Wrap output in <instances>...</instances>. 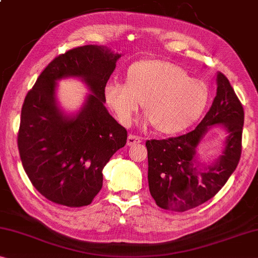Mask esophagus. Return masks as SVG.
I'll return each instance as SVG.
<instances>
[{"instance_id": "esophagus-1", "label": "esophagus", "mask_w": 258, "mask_h": 258, "mask_svg": "<svg viewBox=\"0 0 258 258\" xmlns=\"http://www.w3.org/2000/svg\"><path fill=\"white\" fill-rule=\"evenodd\" d=\"M142 142H143L142 137L135 136V135H129L128 141H126V144H128L129 146H134L136 144H140V143H142Z\"/></svg>"}]
</instances>
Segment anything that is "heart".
Listing matches in <instances>:
<instances>
[{
  "label": "heart",
  "mask_w": 258,
  "mask_h": 258,
  "mask_svg": "<svg viewBox=\"0 0 258 258\" xmlns=\"http://www.w3.org/2000/svg\"><path fill=\"white\" fill-rule=\"evenodd\" d=\"M105 100L121 124H132L141 104L145 123L164 135L181 133L192 125L207 108L209 88L203 81L189 77L175 63L148 58L133 63L125 73V84H106Z\"/></svg>",
  "instance_id": "obj_1"
}]
</instances>
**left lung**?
<instances>
[{"label": "left lung", "mask_w": 258, "mask_h": 258, "mask_svg": "<svg viewBox=\"0 0 258 258\" xmlns=\"http://www.w3.org/2000/svg\"><path fill=\"white\" fill-rule=\"evenodd\" d=\"M217 94L195 130L179 137L146 142L149 188L161 209L183 212L205 203L224 187L241 157L243 107L224 74L217 73ZM212 126L224 130L223 148L210 164L198 160L197 148Z\"/></svg>", "instance_id": "8db88e82"}]
</instances>
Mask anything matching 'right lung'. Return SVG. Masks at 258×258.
<instances>
[{
	"label": "right lung",
	"instance_id": "right-lung-1",
	"mask_svg": "<svg viewBox=\"0 0 258 258\" xmlns=\"http://www.w3.org/2000/svg\"><path fill=\"white\" fill-rule=\"evenodd\" d=\"M121 54L86 45L55 57L24 100L18 132L23 167L34 188L53 203L91 204L102 187V169L126 143V130L105 107L104 90ZM78 78L90 93L81 109L66 113L57 82Z\"/></svg>",
	"mask_w": 258,
	"mask_h": 258
}]
</instances>
